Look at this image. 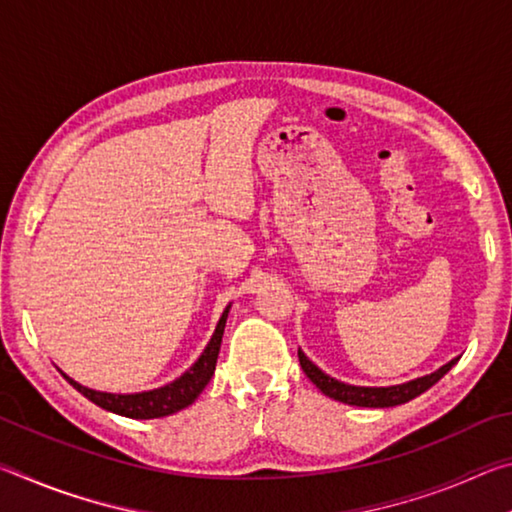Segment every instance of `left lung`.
<instances>
[{
  "label": "left lung",
  "mask_w": 512,
  "mask_h": 512,
  "mask_svg": "<svg viewBox=\"0 0 512 512\" xmlns=\"http://www.w3.org/2000/svg\"><path fill=\"white\" fill-rule=\"evenodd\" d=\"M298 359H300L302 370H305V375L314 381L320 393H325L336 402H343L350 406H368V409H388V406H397L413 400V397L429 391V388L436 384L440 377H445L456 363V359H452L449 363H445L443 368L431 372V375L411 379L406 381V384H397V386H352V384H345V381L329 377L327 372L320 370L302 350H298Z\"/></svg>",
  "instance_id": "obj_1"
}]
</instances>
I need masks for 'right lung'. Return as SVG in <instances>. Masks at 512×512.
<instances>
[{
  "mask_svg": "<svg viewBox=\"0 0 512 512\" xmlns=\"http://www.w3.org/2000/svg\"><path fill=\"white\" fill-rule=\"evenodd\" d=\"M230 307L232 305L223 309L212 339L205 345L201 357L192 363V368L185 370L183 375L173 379L167 386L153 388V391H142V393H103L79 384V381H74L72 377L65 375L63 370H60V375H63L81 395L88 397L90 402H94L110 413L124 415V418L153 420V418H164V415L178 413L183 411L185 406L194 404L196 397L203 393V388L210 384L216 368V359H219L223 329H225V320H228V314H230Z\"/></svg>",
  "mask_w": 512,
  "mask_h": 512,
  "instance_id": "add662e5",
  "label": "right lung"
}]
</instances>
